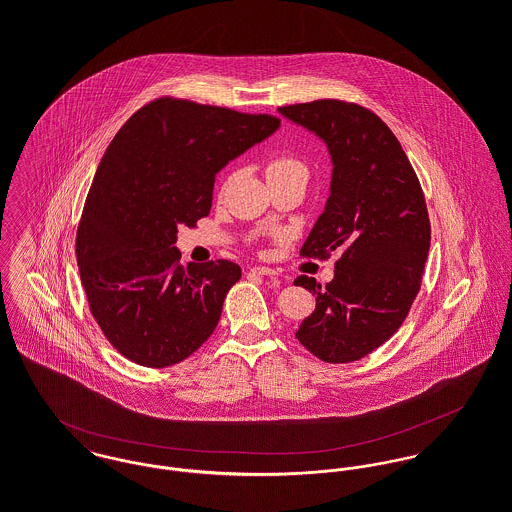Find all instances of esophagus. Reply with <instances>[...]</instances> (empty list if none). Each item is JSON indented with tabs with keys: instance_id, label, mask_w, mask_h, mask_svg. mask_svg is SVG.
Here are the masks:
<instances>
[{
	"instance_id": "1",
	"label": "esophagus",
	"mask_w": 512,
	"mask_h": 512,
	"mask_svg": "<svg viewBox=\"0 0 512 512\" xmlns=\"http://www.w3.org/2000/svg\"><path fill=\"white\" fill-rule=\"evenodd\" d=\"M250 272L256 276H278V272L268 266H254V268H250Z\"/></svg>"
}]
</instances>
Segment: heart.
I'll return each mask as SVG.
<instances>
[{
    "label": "heart",
    "instance_id": "b5f03b06",
    "mask_svg": "<svg viewBox=\"0 0 512 512\" xmlns=\"http://www.w3.org/2000/svg\"><path fill=\"white\" fill-rule=\"evenodd\" d=\"M288 173H301L307 175V165L293 157V155H278L268 165V177L270 175H288Z\"/></svg>",
    "mask_w": 512,
    "mask_h": 512
}]
</instances>
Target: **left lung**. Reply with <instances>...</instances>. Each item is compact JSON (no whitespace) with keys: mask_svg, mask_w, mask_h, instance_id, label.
<instances>
[{"mask_svg":"<svg viewBox=\"0 0 512 512\" xmlns=\"http://www.w3.org/2000/svg\"><path fill=\"white\" fill-rule=\"evenodd\" d=\"M278 110L333 159L331 197L299 254H341L325 288L307 276L293 282L315 295L295 337L323 363H353L400 329L420 292L432 238L424 191L392 130L365 106L321 98Z\"/></svg>","mask_w":512,"mask_h":512,"instance_id":"obj_1","label":"left lung"}]
</instances>
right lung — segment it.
I'll list each match as a JSON object with an SVG mask.
<instances>
[{"label": "right lung", "mask_w": 512, "mask_h": 512, "mask_svg": "<svg viewBox=\"0 0 512 512\" xmlns=\"http://www.w3.org/2000/svg\"><path fill=\"white\" fill-rule=\"evenodd\" d=\"M278 126L272 114L161 96L104 151L78 222L76 262L92 317L132 363L177 365L213 335L242 270L228 260L183 270L177 228L211 213L220 169Z\"/></svg>", "instance_id": "right-lung-1"}]
</instances>
